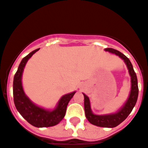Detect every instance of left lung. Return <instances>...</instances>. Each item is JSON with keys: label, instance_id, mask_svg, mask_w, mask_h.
Wrapping results in <instances>:
<instances>
[{"label": "left lung", "instance_id": "obj_1", "mask_svg": "<svg viewBox=\"0 0 148 148\" xmlns=\"http://www.w3.org/2000/svg\"><path fill=\"white\" fill-rule=\"evenodd\" d=\"M105 50L110 52L111 53L117 55L125 61L126 66L128 68V70H129V75L131 76L130 94H129L128 99L125 102V104L116 113L110 114H102V115H97V114H93L91 108H90V99L85 94H83L84 96V110L86 117L90 124H92L94 125L99 126V127L114 128V127H116L118 125H120L122 121H124L130 114L132 109L136 103V101H137L139 89H138L136 74L135 73L131 61H129V58L117 49H112V48H106V49H105Z\"/></svg>", "mask_w": 148, "mask_h": 148}]
</instances>
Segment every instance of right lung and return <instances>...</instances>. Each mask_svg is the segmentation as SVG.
<instances>
[{
  "mask_svg": "<svg viewBox=\"0 0 148 148\" xmlns=\"http://www.w3.org/2000/svg\"><path fill=\"white\" fill-rule=\"evenodd\" d=\"M39 49L32 51L23 58L18 67L13 79L14 103L19 114L31 125L38 128L51 127L58 125L63 119L66 113L67 106L75 95V91L63 95L53 110H46L31 102V99L26 95L23 88L22 75L27 61Z\"/></svg>",
  "mask_w": 148,
  "mask_h": 148,
  "instance_id": "add662e5",
  "label": "right lung"
}]
</instances>
